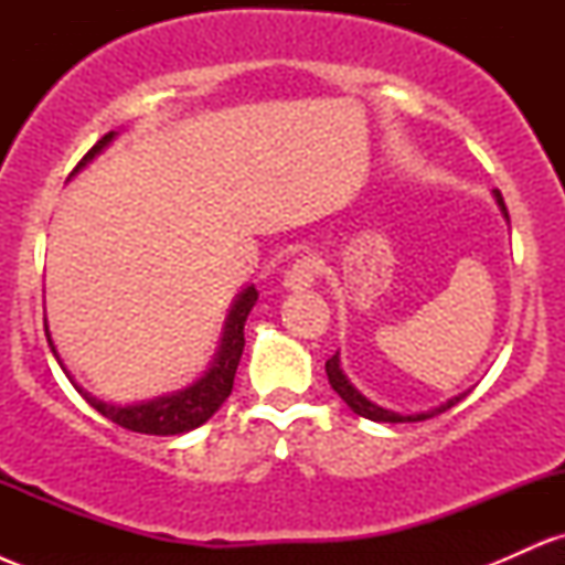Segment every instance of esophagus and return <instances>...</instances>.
<instances>
[{"label": "esophagus", "instance_id": "34e87169", "mask_svg": "<svg viewBox=\"0 0 565 565\" xmlns=\"http://www.w3.org/2000/svg\"><path fill=\"white\" fill-rule=\"evenodd\" d=\"M319 270H321L319 257L302 255V257H297L295 263H291L287 276H284V284H287L289 289H305V287H310V284L316 281Z\"/></svg>", "mask_w": 565, "mask_h": 565}]
</instances>
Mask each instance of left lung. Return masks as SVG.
<instances>
[{
	"label": "left lung",
	"instance_id": "left-lung-1",
	"mask_svg": "<svg viewBox=\"0 0 565 565\" xmlns=\"http://www.w3.org/2000/svg\"><path fill=\"white\" fill-rule=\"evenodd\" d=\"M494 196H497V201H499V206H502L504 217H508V206H504L502 193L494 191ZM508 220H510V217H508ZM327 374H329V385L334 387V393L340 395V398L345 401V404H348L350 408H353V412L359 414V417L372 419V423H423V419H430V417H436V414H444L446 408L457 406L459 401L465 398V395H457V398H451L449 404H444V406H438V408H430V412H425V414H408V417H404V414L387 412V408L372 404V401H366L364 395L355 391V387L348 382L345 374H342L340 359H337V353L332 355V359L327 361Z\"/></svg>",
	"mask_w": 565,
	"mask_h": 565
}]
</instances>
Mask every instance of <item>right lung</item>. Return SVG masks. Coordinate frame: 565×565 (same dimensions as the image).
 I'll return each instance as SVG.
<instances>
[{
	"label": "right lung",
	"mask_w": 565,
	"mask_h": 565,
	"mask_svg": "<svg viewBox=\"0 0 565 565\" xmlns=\"http://www.w3.org/2000/svg\"><path fill=\"white\" fill-rule=\"evenodd\" d=\"M111 138L114 132L103 135V138L97 140L87 153H84V159L76 164L74 172H79L89 159H95V153H100L103 148L111 142ZM255 300H257L255 287H246L242 295H238V300L233 305L228 316V323H225V337H223V345H220L215 364H212L210 372H206L196 385H191L183 393L164 395V398L146 401V404H135V406H111L106 404V401L93 398V395L84 393L74 380L71 377L68 380L74 382L76 391L84 395V401H87L95 412H100L103 417L111 419L114 425L125 427V430L146 433V436H178V433L193 430V427L204 425L233 391V377H236V369H238V361H242V350H244V321L246 316H249ZM44 334H47L50 348H53L55 353L47 323H44ZM57 364H61V359H57ZM63 372H66V369H63Z\"/></svg>",
	"instance_id": "obj_1"
}]
</instances>
